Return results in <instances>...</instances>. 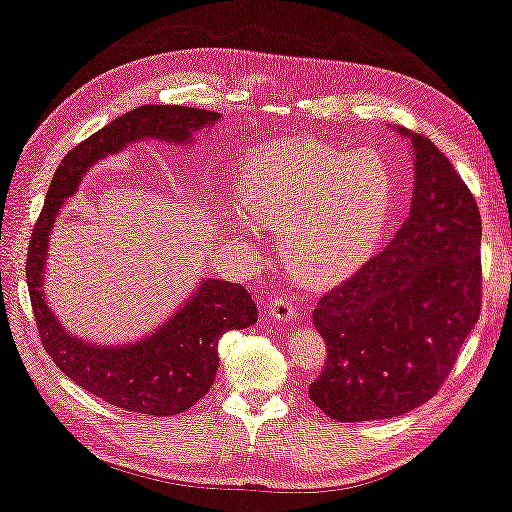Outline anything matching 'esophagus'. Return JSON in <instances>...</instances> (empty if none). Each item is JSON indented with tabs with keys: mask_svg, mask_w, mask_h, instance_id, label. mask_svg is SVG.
I'll use <instances>...</instances> for the list:
<instances>
[{
	"mask_svg": "<svg viewBox=\"0 0 512 512\" xmlns=\"http://www.w3.org/2000/svg\"><path fill=\"white\" fill-rule=\"evenodd\" d=\"M267 311H269L271 318L285 320V323H288V320L299 318V309H297L295 299L288 297V295H278V297L271 299V302L267 304Z\"/></svg>",
	"mask_w": 512,
	"mask_h": 512,
	"instance_id": "34e87169",
	"label": "esophagus"
}]
</instances>
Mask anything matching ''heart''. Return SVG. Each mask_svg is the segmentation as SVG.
Segmentation results:
<instances>
[{
	"label": "heart",
	"instance_id": "1",
	"mask_svg": "<svg viewBox=\"0 0 512 512\" xmlns=\"http://www.w3.org/2000/svg\"><path fill=\"white\" fill-rule=\"evenodd\" d=\"M234 203V231L248 234L250 220L276 229L285 269L304 285H330L372 255L393 213L395 177L372 149L278 145L243 161Z\"/></svg>",
	"mask_w": 512,
	"mask_h": 512
}]
</instances>
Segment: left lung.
<instances>
[{"label":"left lung","mask_w":512,"mask_h":512,"mask_svg":"<svg viewBox=\"0 0 512 512\" xmlns=\"http://www.w3.org/2000/svg\"><path fill=\"white\" fill-rule=\"evenodd\" d=\"M400 133L414 152L410 217L313 309L327 360L309 398L344 424L400 417L431 400L480 318L475 196L431 140Z\"/></svg>","instance_id":"1"}]
</instances>
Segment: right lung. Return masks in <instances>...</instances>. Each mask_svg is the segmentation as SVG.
<instances>
[{
    "mask_svg": "<svg viewBox=\"0 0 512 512\" xmlns=\"http://www.w3.org/2000/svg\"><path fill=\"white\" fill-rule=\"evenodd\" d=\"M217 119V112L180 105H142L121 114L65 154L34 224L25 278L44 349L74 384L126 412L170 417L199 403L213 386L220 365L217 342L224 332L255 323L257 306L243 285L213 278L203 281L166 325L140 342L98 346L72 337L53 316L42 292L53 222L95 161L145 138L189 145L192 133Z\"/></svg>",
    "mask_w": 512,
    "mask_h": 512,
    "instance_id": "obj_1",
    "label": "right lung"
}]
</instances>
